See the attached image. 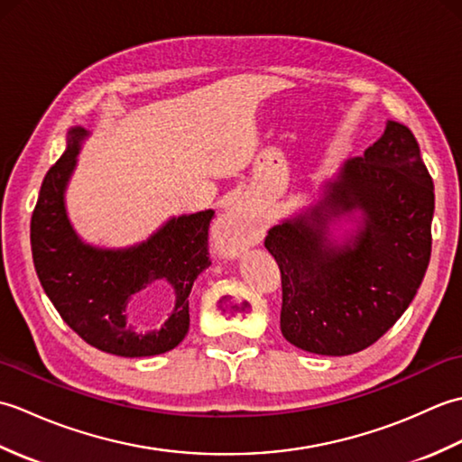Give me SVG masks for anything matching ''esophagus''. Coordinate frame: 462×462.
<instances>
[{
    "mask_svg": "<svg viewBox=\"0 0 462 462\" xmlns=\"http://www.w3.org/2000/svg\"><path fill=\"white\" fill-rule=\"evenodd\" d=\"M248 232H250V220L244 218V216L238 212H230L222 222L224 250L230 254H238L244 248Z\"/></svg>",
    "mask_w": 462,
    "mask_h": 462,
    "instance_id": "1",
    "label": "esophagus"
}]
</instances>
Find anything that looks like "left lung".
<instances>
[{
	"mask_svg": "<svg viewBox=\"0 0 462 462\" xmlns=\"http://www.w3.org/2000/svg\"><path fill=\"white\" fill-rule=\"evenodd\" d=\"M362 212L343 245L327 226ZM433 179L405 125L363 156L343 162L323 199L270 228L263 246L282 272L280 328L291 346L318 356H351L373 346L413 301L430 260Z\"/></svg>",
	"mask_w": 462,
	"mask_h": 462,
	"instance_id": "1",
	"label": "left lung"
}]
</instances>
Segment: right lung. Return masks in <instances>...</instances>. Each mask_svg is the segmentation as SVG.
Wrapping results in <instances>:
<instances>
[{"label":"right lung","mask_w":462,"mask_h":462,"mask_svg":"<svg viewBox=\"0 0 462 462\" xmlns=\"http://www.w3.org/2000/svg\"><path fill=\"white\" fill-rule=\"evenodd\" d=\"M83 126L67 133V149L45 174L32 216L37 278L59 316L89 346L121 357H151L174 349L189 333V296L210 266L208 228L214 212L182 214L131 248L85 244L69 222L65 190L77 166ZM156 279L175 290L173 313L159 330L136 332L125 319L134 292Z\"/></svg>","instance_id":"right-lung-1"}]
</instances>
